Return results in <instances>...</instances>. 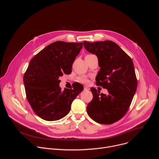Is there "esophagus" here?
<instances>
[{
	"label": "esophagus",
	"mask_w": 159,
	"mask_h": 159,
	"mask_svg": "<svg viewBox=\"0 0 159 159\" xmlns=\"http://www.w3.org/2000/svg\"><path fill=\"white\" fill-rule=\"evenodd\" d=\"M84 90H89V88L88 87L84 86Z\"/></svg>",
	"instance_id": "1"
}]
</instances>
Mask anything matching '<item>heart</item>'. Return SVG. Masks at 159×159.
I'll use <instances>...</instances> for the list:
<instances>
[{"label":"heart","mask_w":159,"mask_h":159,"mask_svg":"<svg viewBox=\"0 0 159 159\" xmlns=\"http://www.w3.org/2000/svg\"><path fill=\"white\" fill-rule=\"evenodd\" d=\"M78 81L81 82V83H83V84L88 83V79H87V77H85L84 76H81V77H79L78 78Z\"/></svg>","instance_id":"obj_1"}]
</instances>
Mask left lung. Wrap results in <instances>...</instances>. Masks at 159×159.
Wrapping results in <instances>:
<instances>
[{
  "label": "left lung",
  "mask_w": 159,
  "mask_h": 159,
  "mask_svg": "<svg viewBox=\"0 0 159 159\" xmlns=\"http://www.w3.org/2000/svg\"><path fill=\"white\" fill-rule=\"evenodd\" d=\"M87 52L97 56L100 70L96 84L106 89L107 94L92 87L93 99L87 106L89 116L100 124L110 125L127 112L137 88V79L131 58L115 42L84 41Z\"/></svg>",
  "instance_id": "obj_1"
}]
</instances>
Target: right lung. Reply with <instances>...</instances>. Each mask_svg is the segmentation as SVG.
<instances>
[{"mask_svg": "<svg viewBox=\"0 0 159 159\" xmlns=\"http://www.w3.org/2000/svg\"><path fill=\"white\" fill-rule=\"evenodd\" d=\"M82 43L58 41L40 51L30 61L23 81L26 98L36 114L46 121H57L70 112L73 101L84 87L75 84L61 91L59 77L72 72Z\"/></svg>", "mask_w": 159, "mask_h": 159, "instance_id": "obj_1", "label": "right lung"}]
</instances>
